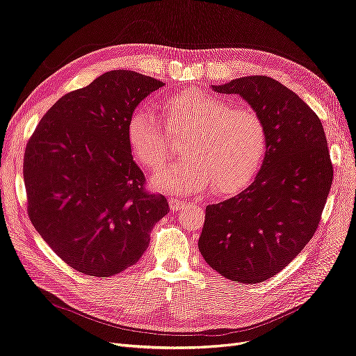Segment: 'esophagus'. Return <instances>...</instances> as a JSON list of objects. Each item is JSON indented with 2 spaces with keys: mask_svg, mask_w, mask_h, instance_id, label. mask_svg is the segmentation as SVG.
I'll return each mask as SVG.
<instances>
[{
  "mask_svg": "<svg viewBox=\"0 0 356 356\" xmlns=\"http://www.w3.org/2000/svg\"><path fill=\"white\" fill-rule=\"evenodd\" d=\"M168 204H170L171 211H179V209H181L183 207H185V202L180 201V200H176V198H170Z\"/></svg>",
  "mask_w": 356,
  "mask_h": 356,
  "instance_id": "obj_1",
  "label": "esophagus"
}]
</instances>
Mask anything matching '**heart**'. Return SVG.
<instances>
[{
    "label": "heart",
    "mask_w": 356,
    "mask_h": 356,
    "mask_svg": "<svg viewBox=\"0 0 356 356\" xmlns=\"http://www.w3.org/2000/svg\"><path fill=\"white\" fill-rule=\"evenodd\" d=\"M161 110L170 136L191 138L185 145L188 158L152 179L158 189L192 195L214 186L217 193H230L243 186L264 160L267 126L252 107L192 88L168 97ZM165 131L148 111L130 115L127 142L142 167L156 171L170 161L173 148Z\"/></svg>",
    "instance_id": "b5f03b06"
}]
</instances>
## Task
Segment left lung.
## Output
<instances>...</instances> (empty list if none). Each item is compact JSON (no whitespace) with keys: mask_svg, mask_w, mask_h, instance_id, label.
<instances>
[{"mask_svg":"<svg viewBox=\"0 0 356 356\" xmlns=\"http://www.w3.org/2000/svg\"><path fill=\"white\" fill-rule=\"evenodd\" d=\"M238 94L267 126V151L255 180L230 200L207 205L198 242L207 264L226 279L254 284L280 273L320 225L333 164L318 115L268 76L213 86Z\"/></svg>","mask_w":356,"mask_h":356,"instance_id":"8db88e82","label":"left lung"}]
</instances>
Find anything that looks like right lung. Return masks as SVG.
Masks as SVG:
<instances>
[{
  "instance_id": "add662e5",
  "label": "right lung",
  "mask_w": 356,
  "mask_h": 356,
  "mask_svg": "<svg viewBox=\"0 0 356 356\" xmlns=\"http://www.w3.org/2000/svg\"><path fill=\"white\" fill-rule=\"evenodd\" d=\"M161 86L131 70L104 73L61 97L26 145L28 216L79 273L110 277L135 266L170 211L165 196L145 189L126 131L138 104Z\"/></svg>"
}]
</instances>
